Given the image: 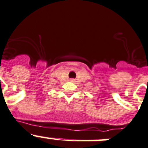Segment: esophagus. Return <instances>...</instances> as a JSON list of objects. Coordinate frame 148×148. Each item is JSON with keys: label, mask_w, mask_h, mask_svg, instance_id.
Here are the masks:
<instances>
[{"label": "esophagus", "mask_w": 148, "mask_h": 148, "mask_svg": "<svg viewBox=\"0 0 148 148\" xmlns=\"http://www.w3.org/2000/svg\"><path fill=\"white\" fill-rule=\"evenodd\" d=\"M70 81H71V82H74V79H70Z\"/></svg>", "instance_id": "1"}]
</instances>
